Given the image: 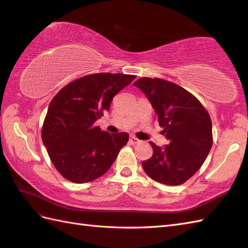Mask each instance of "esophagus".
Segmentation results:
<instances>
[{"label":"esophagus","mask_w":248,"mask_h":248,"mask_svg":"<svg viewBox=\"0 0 248 248\" xmlns=\"http://www.w3.org/2000/svg\"><path fill=\"white\" fill-rule=\"evenodd\" d=\"M129 141H130V144H132V145H138V144H140V140L139 139L134 138V137H130Z\"/></svg>","instance_id":"obj_1"}]
</instances>
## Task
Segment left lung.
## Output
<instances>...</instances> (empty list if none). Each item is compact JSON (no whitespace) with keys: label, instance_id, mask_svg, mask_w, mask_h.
<instances>
[{"label":"left lung","instance_id":"obj_1","mask_svg":"<svg viewBox=\"0 0 248 248\" xmlns=\"http://www.w3.org/2000/svg\"><path fill=\"white\" fill-rule=\"evenodd\" d=\"M154 108L157 121L169 140L164 148L150 141L153 155L141 162L146 174L166 185H180L205 162L213 144L209 112L184 88L161 78H141L133 82Z\"/></svg>","mask_w":248,"mask_h":248}]
</instances>
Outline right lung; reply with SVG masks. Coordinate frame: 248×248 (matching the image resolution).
I'll return each mask as SVG.
<instances>
[{
	"label": "right lung",
	"mask_w": 248,
	"mask_h": 248,
	"mask_svg": "<svg viewBox=\"0 0 248 248\" xmlns=\"http://www.w3.org/2000/svg\"><path fill=\"white\" fill-rule=\"evenodd\" d=\"M136 76L94 73L63 87L49 103L41 138L57 170L73 183H87L108 170L128 141L126 132L101 131L94 123L114 96Z\"/></svg>",
	"instance_id": "right-lung-1"
}]
</instances>
